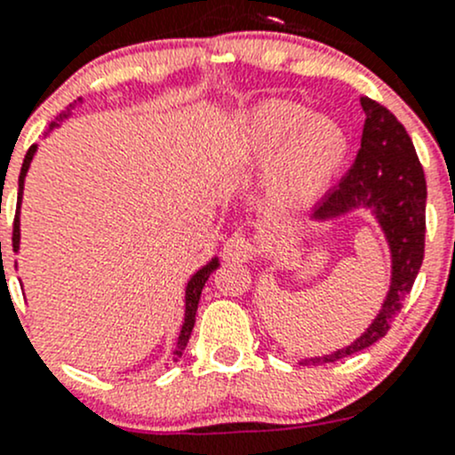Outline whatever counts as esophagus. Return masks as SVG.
I'll use <instances>...</instances> for the list:
<instances>
[{
	"mask_svg": "<svg viewBox=\"0 0 455 455\" xmlns=\"http://www.w3.org/2000/svg\"><path fill=\"white\" fill-rule=\"evenodd\" d=\"M222 255L227 261H249L255 255V244L246 240L244 235H240V233H235V235L227 240Z\"/></svg>",
	"mask_w": 455,
	"mask_h": 455,
	"instance_id": "obj_1",
	"label": "esophagus"
}]
</instances>
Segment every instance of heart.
I'll list each match as a JSON object with an SVG mask.
<instances>
[{"label": "heart", "mask_w": 455, "mask_h": 455, "mask_svg": "<svg viewBox=\"0 0 455 455\" xmlns=\"http://www.w3.org/2000/svg\"><path fill=\"white\" fill-rule=\"evenodd\" d=\"M350 151L337 121L291 99H266L233 121L227 154L233 164L273 160L268 185L282 202L313 200L332 182Z\"/></svg>", "instance_id": "1"}]
</instances>
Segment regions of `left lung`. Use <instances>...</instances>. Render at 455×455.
Wrapping results in <instances>:
<instances>
[{
    "instance_id": "left-lung-1",
    "label": "left lung",
    "mask_w": 455,
    "mask_h": 455,
    "mask_svg": "<svg viewBox=\"0 0 455 455\" xmlns=\"http://www.w3.org/2000/svg\"><path fill=\"white\" fill-rule=\"evenodd\" d=\"M361 108L365 125L355 164L332 191L316 202L308 218L313 222H334L355 211H365L387 244L389 286L379 313L361 337L328 355L301 359L304 365L332 363L385 337L389 321L401 310L423 264L427 185L419 156L405 127L387 108L368 96H361Z\"/></svg>"
}]
</instances>
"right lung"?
Here are the masks:
<instances>
[{
	"mask_svg": "<svg viewBox=\"0 0 455 455\" xmlns=\"http://www.w3.org/2000/svg\"><path fill=\"white\" fill-rule=\"evenodd\" d=\"M79 103H84V100H79ZM75 105H70V108H68L66 112L59 114V116L52 121V125H50V130H57V127H61L63 123H66L68 118L72 116V109H75ZM50 130L45 132L44 136H48ZM35 154H36V145H32L30 149H28V154H26L24 164H21V173H20V194H17V215H15V227H12V251H15V253H20V240H21L20 209H21V200H24V180H26V176H28V169H30L32 158H35ZM218 266H220V257L213 255L209 261H206L204 266H200V268L196 270L194 275H191L189 282H187V286H185V321H182L180 334H178V339H176V347H173L172 356H169V359H172V361H178L182 356V352H185L187 341H189V337H191V330H194V325H196V313H198V301H200V295H202V288H204L206 279H209V275L213 273V270L218 268Z\"/></svg>",
	"mask_w": 455,
	"mask_h": 455,
	"instance_id": "right-lung-1",
	"label": "right lung"
}]
</instances>
